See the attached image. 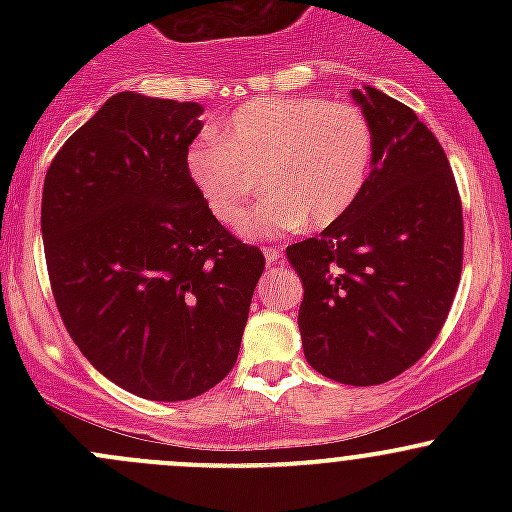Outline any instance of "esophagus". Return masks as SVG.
<instances>
[{
    "mask_svg": "<svg viewBox=\"0 0 512 512\" xmlns=\"http://www.w3.org/2000/svg\"><path fill=\"white\" fill-rule=\"evenodd\" d=\"M282 257L280 247H265V260L267 262H277Z\"/></svg>",
    "mask_w": 512,
    "mask_h": 512,
    "instance_id": "1",
    "label": "esophagus"
}]
</instances>
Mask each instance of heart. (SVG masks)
Returning a JSON list of instances; mask_svg holds the SVG:
<instances>
[{
	"label": "heart",
	"instance_id": "heart-1",
	"mask_svg": "<svg viewBox=\"0 0 512 512\" xmlns=\"http://www.w3.org/2000/svg\"><path fill=\"white\" fill-rule=\"evenodd\" d=\"M371 126L361 108L312 96H262L218 126V143L185 156L190 180L223 223L240 220L256 189L271 193L240 232L272 237L337 223L359 198L371 165Z\"/></svg>",
	"mask_w": 512,
	"mask_h": 512
}]
</instances>
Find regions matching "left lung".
Returning <instances> with one entry per match:
<instances>
[{
	"label": "left lung",
	"instance_id": "8db88e82",
	"mask_svg": "<svg viewBox=\"0 0 512 512\" xmlns=\"http://www.w3.org/2000/svg\"><path fill=\"white\" fill-rule=\"evenodd\" d=\"M371 126V173L352 208L287 247L304 285L299 334L327 379L374 386L431 349L463 267V208L441 143L409 106L352 91Z\"/></svg>",
	"mask_w": 512,
	"mask_h": 512
}]
</instances>
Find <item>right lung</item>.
Returning a JSON list of instances; mask_svg holds the SVG:
<instances>
[{
  "label": "right lung",
  "mask_w": 512,
  "mask_h": 512,
  "mask_svg": "<svg viewBox=\"0 0 512 512\" xmlns=\"http://www.w3.org/2000/svg\"><path fill=\"white\" fill-rule=\"evenodd\" d=\"M203 106L121 91L51 160L41 237L66 332L106 379L185 401L230 374L260 247L232 237L185 168Z\"/></svg>",
  "instance_id": "add662e5"
}]
</instances>
